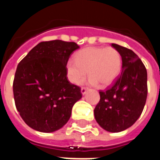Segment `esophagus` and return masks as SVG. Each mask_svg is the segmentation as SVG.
<instances>
[{
  "instance_id": "esophagus-1",
  "label": "esophagus",
  "mask_w": 160,
  "mask_h": 160,
  "mask_svg": "<svg viewBox=\"0 0 160 160\" xmlns=\"http://www.w3.org/2000/svg\"><path fill=\"white\" fill-rule=\"evenodd\" d=\"M87 91H88V88H85V87L81 88V94H82V95H85Z\"/></svg>"
}]
</instances>
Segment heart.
<instances>
[{
	"instance_id": "heart-1",
	"label": "heart",
	"mask_w": 160,
	"mask_h": 160,
	"mask_svg": "<svg viewBox=\"0 0 160 160\" xmlns=\"http://www.w3.org/2000/svg\"><path fill=\"white\" fill-rule=\"evenodd\" d=\"M67 77L75 85L82 83L86 75L89 83L108 86L121 72V55L115 48L91 46L82 49L75 55V60H69L65 65Z\"/></svg>"
}]
</instances>
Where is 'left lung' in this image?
I'll list each match as a JSON object with an SVG mask.
<instances>
[{"label": "left lung", "instance_id": "8db88e82", "mask_svg": "<svg viewBox=\"0 0 160 160\" xmlns=\"http://www.w3.org/2000/svg\"><path fill=\"white\" fill-rule=\"evenodd\" d=\"M112 46L121 55V75L106 90H100L94 114L101 128L117 133L132 126L142 114L148 94L147 70L134 51L117 44Z\"/></svg>", "mask_w": 160, "mask_h": 160}]
</instances>
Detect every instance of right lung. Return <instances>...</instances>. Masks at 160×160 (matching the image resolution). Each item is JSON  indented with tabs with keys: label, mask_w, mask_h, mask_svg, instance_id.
Instances as JSON below:
<instances>
[{
	"label": "right lung",
	"mask_w": 160,
	"mask_h": 160,
	"mask_svg": "<svg viewBox=\"0 0 160 160\" xmlns=\"http://www.w3.org/2000/svg\"><path fill=\"white\" fill-rule=\"evenodd\" d=\"M75 42L43 41L21 60L13 81L15 104L20 115L35 130L51 133L62 128L73 105L82 97L79 86L68 80L65 65Z\"/></svg>",
	"instance_id": "right-lung-1"
}]
</instances>
